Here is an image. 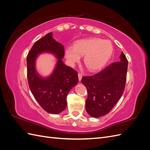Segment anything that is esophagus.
Wrapping results in <instances>:
<instances>
[{"label": "esophagus", "mask_w": 150, "mask_h": 150, "mask_svg": "<svg viewBox=\"0 0 150 150\" xmlns=\"http://www.w3.org/2000/svg\"><path fill=\"white\" fill-rule=\"evenodd\" d=\"M82 77H83V74L81 73H78V78H79V80L81 81V79H82Z\"/></svg>", "instance_id": "34e87169"}]
</instances>
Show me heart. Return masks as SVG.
<instances>
[{
	"instance_id": "b5f03b06",
	"label": "heart",
	"mask_w": 150,
	"mask_h": 150,
	"mask_svg": "<svg viewBox=\"0 0 150 150\" xmlns=\"http://www.w3.org/2000/svg\"><path fill=\"white\" fill-rule=\"evenodd\" d=\"M112 52L110 41L99 38L83 39L77 41L73 48L66 51V57L71 66L80 61L84 56V63L91 71L100 69L108 61Z\"/></svg>"
}]
</instances>
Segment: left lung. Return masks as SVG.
<instances>
[{"label": "left lung", "mask_w": 150, "mask_h": 150, "mask_svg": "<svg viewBox=\"0 0 150 150\" xmlns=\"http://www.w3.org/2000/svg\"><path fill=\"white\" fill-rule=\"evenodd\" d=\"M120 62H115L98 73L83 76L81 82L88 91L86 110L99 117L110 112L120 100L125 89L128 61L122 52Z\"/></svg>", "instance_id": "1"}]
</instances>
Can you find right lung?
<instances>
[{"label": "right lung", "mask_w": 150, "mask_h": 150, "mask_svg": "<svg viewBox=\"0 0 150 150\" xmlns=\"http://www.w3.org/2000/svg\"><path fill=\"white\" fill-rule=\"evenodd\" d=\"M44 52H51L58 58L55 70L46 79L40 78L35 69L36 57ZM64 56V46L52 38L51 33L37 40L27 56V74L31 93L39 105L51 114H58L65 110L67 94L79 81L78 72L62 61Z\"/></svg>", "instance_id": "add662e5"}]
</instances>
